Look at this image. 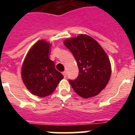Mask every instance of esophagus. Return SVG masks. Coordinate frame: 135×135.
Masks as SVG:
<instances>
[{
  "label": "esophagus",
  "mask_w": 135,
  "mask_h": 135,
  "mask_svg": "<svg viewBox=\"0 0 135 135\" xmlns=\"http://www.w3.org/2000/svg\"><path fill=\"white\" fill-rule=\"evenodd\" d=\"M63 75H64V78H66V76H67V72L66 71H64V72H63Z\"/></svg>",
  "instance_id": "esophagus-1"
}]
</instances>
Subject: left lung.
<instances>
[{
	"instance_id": "1",
	"label": "left lung",
	"mask_w": 135,
	"mask_h": 135,
	"mask_svg": "<svg viewBox=\"0 0 135 135\" xmlns=\"http://www.w3.org/2000/svg\"><path fill=\"white\" fill-rule=\"evenodd\" d=\"M64 45L72 53L79 70L76 80H69L75 93L84 99L98 95L112 74L110 61L104 50L95 39L85 34L67 39Z\"/></svg>"
}]
</instances>
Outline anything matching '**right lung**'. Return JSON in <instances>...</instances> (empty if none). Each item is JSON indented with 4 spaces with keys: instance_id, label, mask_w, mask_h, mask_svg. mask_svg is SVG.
Listing matches in <instances>:
<instances>
[{
    "instance_id": "obj_1",
    "label": "right lung",
    "mask_w": 135,
    "mask_h": 135,
    "mask_svg": "<svg viewBox=\"0 0 135 135\" xmlns=\"http://www.w3.org/2000/svg\"><path fill=\"white\" fill-rule=\"evenodd\" d=\"M51 45L45 40L34 44L26 55L21 78L31 93L45 97L53 93L64 76L55 69L49 57Z\"/></svg>"
}]
</instances>
